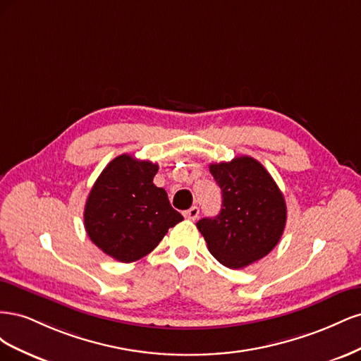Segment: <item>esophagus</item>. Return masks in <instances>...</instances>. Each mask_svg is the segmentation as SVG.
I'll return each instance as SVG.
<instances>
[{
  "mask_svg": "<svg viewBox=\"0 0 361 361\" xmlns=\"http://www.w3.org/2000/svg\"><path fill=\"white\" fill-rule=\"evenodd\" d=\"M199 212H200L199 207L197 206H192V207H190L188 211L183 212V216L187 218V220H190V221H195L199 218Z\"/></svg>",
  "mask_w": 361,
  "mask_h": 361,
  "instance_id": "34e87169",
  "label": "esophagus"
}]
</instances>
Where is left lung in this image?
<instances>
[{
	"mask_svg": "<svg viewBox=\"0 0 361 361\" xmlns=\"http://www.w3.org/2000/svg\"><path fill=\"white\" fill-rule=\"evenodd\" d=\"M223 192L221 211L197 228L211 255L227 268H245L274 248L286 226V203L267 169L251 157L211 164Z\"/></svg>",
	"mask_w": 361,
	"mask_h": 361,
	"instance_id": "left-lung-1",
	"label": "left lung"
}]
</instances>
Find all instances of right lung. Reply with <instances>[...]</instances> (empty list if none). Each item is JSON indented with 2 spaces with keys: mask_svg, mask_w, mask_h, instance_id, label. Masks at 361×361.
Instances as JSON below:
<instances>
[{
  "mask_svg": "<svg viewBox=\"0 0 361 361\" xmlns=\"http://www.w3.org/2000/svg\"><path fill=\"white\" fill-rule=\"evenodd\" d=\"M158 166L130 155L114 158L96 179L84 207V226L92 243L118 262L149 255L183 220L166 190L154 178Z\"/></svg>",
  "mask_w": 361,
  "mask_h": 361,
  "instance_id": "obj_1",
  "label": "right lung"
}]
</instances>
